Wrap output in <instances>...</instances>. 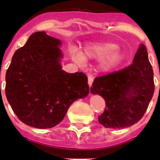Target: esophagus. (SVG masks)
I'll return each instance as SVG.
<instances>
[{"mask_svg":"<svg viewBox=\"0 0 160 160\" xmlns=\"http://www.w3.org/2000/svg\"><path fill=\"white\" fill-rule=\"evenodd\" d=\"M93 81H94V77L92 75H88V85L90 87L92 86Z\"/></svg>","mask_w":160,"mask_h":160,"instance_id":"34e87169","label":"esophagus"}]
</instances>
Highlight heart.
I'll list each match as a JSON object with an SVG mask.
<instances>
[{"instance_id":"heart-1","label":"heart","mask_w":160,"mask_h":160,"mask_svg":"<svg viewBox=\"0 0 160 160\" xmlns=\"http://www.w3.org/2000/svg\"><path fill=\"white\" fill-rule=\"evenodd\" d=\"M118 46L113 42H97L85 46L84 53L73 50L72 58L80 66L86 63V59L101 60L99 69L102 72H109L117 67L122 58Z\"/></svg>"}]
</instances>
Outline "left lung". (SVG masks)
I'll use <instances>...</instances> for the list:
<instances>
[{
  "mask_svg": "<svg viewBox=\"0 0 160 160\" xmlns=\"http://www.w3.org/2000/svg\"><path fill=\"white\" fill-rule=\"evenodd\" d=\"M154 73L146 46L140 44L132 64L95 78L90 92L104 98L106 108L98 121L106 128H128L146 112L155 91Z\"/></svg>",
  "mask_w": 160,
  "mask_h": 160,
  "instance_id": "left-lung-1",
  "label": "left lung"
}]
</instances>
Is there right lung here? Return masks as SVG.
<instances>
[{"instance_id": "add662e5", "label": "right lung", "mask_w": 160, "mask_h": 160, "mask_svg": "<svg viewBox=\"0 0 160 160\" xmlns=\"http://www.w3.org/2000/svg\"><path fill=\"white\" fill-rule=\"evenodd\" d=\"M61 45L44 31L34 32L14 53L7 70V100L18 118L32 128L58 125L72 103L90 91L84 73L62 69Z\"/></svg>"}]
</instances>
